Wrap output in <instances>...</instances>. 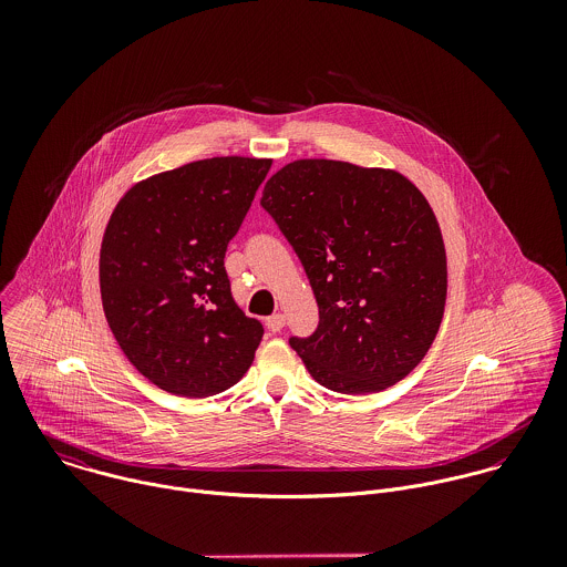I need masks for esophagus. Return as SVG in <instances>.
Returning <instances> with one entry per match:
<instances>
[{"mask_svg":"<svg viewBox=\"0 0 567 567\" xmlns=\"http://www.w3.org/2000/svg\"><path fill=\"white\" fill-rule=\"evenodd\" d=\"M284 324H286L284 315H272V317H268V321H266V327H268L272 333L281 331V329H284Z\"/></svg>","mask_w":567,"mask_h":567,"instance_id":"1","label":"esophagus"}]
</instances>
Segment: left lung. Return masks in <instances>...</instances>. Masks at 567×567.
Segmentation results:
<instances>
[{
  "mask_svg": "<svg viewBox=\"0 0 567 567\" xmlns=\"http://www.w3.org/2000/svg\"><path fill=\"white\" fill-rule=\"evenodd\" d=\"M261 207L299 255L319 324L290 336L310 375L344 395L378 393L423 360L447 297L432 207L400 172L329 159L288 163Z\"/></svg>",
  "mask_w": 567,
  "mask_h": 567,
  "instance_id": "left-lung-1",
  "label": "left lung"
}]
</instances>
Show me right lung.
<instances>
[{
  "label": "right lung",
  "mask_w": 567,
  "mask_h": 567,
  "mask_svg": "<svg viewBox=\"0 0 567 567\" xmlns=\"http://www.w3.org/2000/svg\"><path fill=\"white\" fill-rule=\"evenodd\" d=\"M270 163L216 157L151 176L106 225V321L131 364L172 395H218L255 358L264 324L234 301L225 255Z\"/></svg>",
  "instance_id": "right-lung-1"
}]
</instances>
